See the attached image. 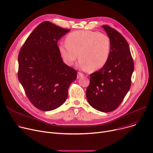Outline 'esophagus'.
<instances>
[{
  "label": "esophagus",
  "mask_w": 153,
  "mask_h": 153,
  "mask_svg": "<svg viewBox=\"0 0 153 153\" xmlns=\"http://www.w3.org/2000/svg\"><path fill=\"white\" fill-rule=\"evenodd\" d=\"M84 74L83 73H80V72H79L78 73H77V79H79V78H80V77H84Z\"/></svg>",
  "instance_id": "obj_1"
}]
</instances>
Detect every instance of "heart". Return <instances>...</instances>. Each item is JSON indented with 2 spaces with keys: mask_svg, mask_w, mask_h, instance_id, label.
Masks as SVG:
<instances>
[{
  "mask_svg": "<svg viewBox=\"0 0 153 153\" xmlns=\"http://www.w3.org/2000/svg\"><path fill=\"white\" fill-rule=\"evenodd\" d=\"M110 50L109 36L91 30L73 32L67 36L66 42L59 45L64 63L71 66L79 57V65L84 70L98 71L102 68L108 60Z\"/></svg>",
  "mask_w": 153,
  "mask_h": 153,
  "instance_id": "b5f03b06",
  "label": "heart"
}]
</instances>
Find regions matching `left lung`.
Wrapping results in <instances>:
<instances>
[{
	"label": "left lung",
	"mask_w": 153,
	"mask_h": 153,
	"mask_svg": "<svg viewBox=\"0 0 153 153\" xmlns=\"http://www.w3.org/2000/svg\"><path fill=\"white\" fill-rule=\"evenodd\" d=\"M102 27L111 41L110 56L102 68L90 74L86 96L92 107L110 112L119 107L129 90L134 64L126 39L109 25Z\"/></svg>",
	"instance_id": "obj_1"
}]
</instances>
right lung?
Listing matches in <instances>:
<instances>
[{
    "label": "right lung",
    "instance_id": "obj_1",
    "mask_svg": "<svg viewBox=\"0 0 153 153\" xmlns=\"http://www.w3.org/2000/svg\"><path fill=\"white\" fill-rule=\"evenodd\" d=\"M69 30L49 21L41 22L19 52L18 79L29 100L41 110L62 105L76 79L77 71L63 63L57 46L58 40Z\"/></svg>",
    "mask_w": 153,
    "mask_h": 153
}]
</instances>
